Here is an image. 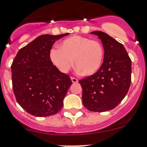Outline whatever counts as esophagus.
Returning a JSON list of instances; mask_svg holds the SVG:
<instances>
[{
    "label": "esophagus",
    "instance_id": "34e87169",
    "mask_svg": "<svg viewBox=\"0 0 147 147\" xmlns=\"http://www.w3.org/2000/svg\"><path fill=\"white\" fill-rule=\"evenodd\" d=\"M71 80H72V82H73V83H77V82H78V79H76V78H71Z\"/></svg>",
    "mask_w": 147,
    "mask_h": 147
}]
</instances>
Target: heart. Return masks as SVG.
<instances>
[{
	"label": "heart",
	"mask_w": 147,
	"mask_h": 147,
	"mask_svg": "<svg viewBox=\"0 0 147 147\" xmlns=\"http://www.w3.org/2000/svg\"><path fill=\"white\" fill-rule=\"evenodd\" d=\"M50 57L61 72H68L73 60V65L78 72L84 76H90L96 73L101 67L104 50L98 41L74 35L63 40L60 44V48L52 49Z\"/></svg>",
	"instance_id": "heart-1"
}]
</instances>
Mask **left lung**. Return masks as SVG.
Here are the masks:
<instances>
[{
  "label": "left lung",
  "instance_id": "1",
  "mask_svg": "<svg viewBox=\"0 0 147 147\" xmlns=\"http://www.w3.org/2000/svg\"><path fill=\"white\" fill-rule=\"evenodd\" d=\"M90 33L101 40L105 53L99 70L79 81L82 89V103L91 112H107L116 107L128 92L131 61L122 44L106 32Z\"/></svg>",
  "mask_w": 147,
  "mask_h": 147
}]
</instances>
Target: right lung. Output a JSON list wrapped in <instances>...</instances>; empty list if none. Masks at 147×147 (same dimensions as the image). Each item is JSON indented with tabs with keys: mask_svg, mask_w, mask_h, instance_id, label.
<instances>
[{
	"mask_svg": "<svg viewBox=\"0 0 147 147\" xmlns=\"http://www.w3.org/2000/svg\"><path fill=\"white\" fill-rule=\"evenodd\" d=\"M67 35H40L20 49L13 60V92L18 103L33 116H51L63 107L72 82L53 64L50 52L56 40Z\"/></svg>",
	"mask_w": 147,
	"mask_h": 147,
	"instance_id": "obj_1",
	"label": "right lung"
}]
</instances>
